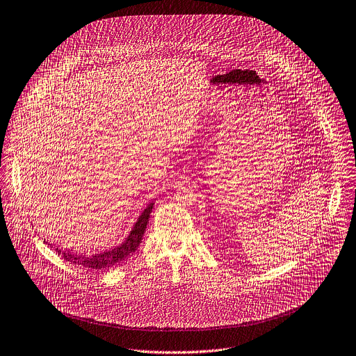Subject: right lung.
Returning <instances> with one entry per match:
<instances>
[{
  "label": "right lung",
  "instance_id": "1",
  "mask_svg": "<svg viewBox=\"0 0 356 356\" xmlns=\"http://www.w3.org/2000/svg\"><path fill=\"white\" fill-rule=\"evenodd\" d=\"M152 205L149 204L140 214L139 220L136 221L134 229L131 231L129 236L125 239V242L122 245H120L118 248H114L111 250H106L103 253H97L95 256H78V254H72L69 252H63L59 250V248H56L55 250L65 257L66 261H70L72 264H78L86 268H93V270H102V268H108L113 267L115 264H120L121 261H124L128 256H131L134 252L138 250L140 242H142L143 234L145 231L147 222H148V217L152 211ZM49 245V243H48Z\"/></svg>",
  "mask_w": 356,
  "mask_h": 356
}]
</instances>
